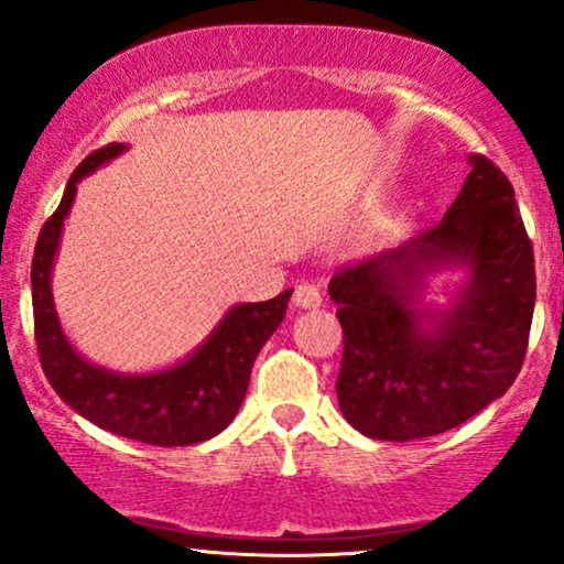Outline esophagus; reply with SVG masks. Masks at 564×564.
<instances>
[{"mask_svg": "<svg viewBox=\"0 0 564 564\" xmlns=\"http://www.w3.org/2000/svg\"><path fill=\"white\" fill-rule=\"evenodd\" d=\"M321 291L313 286V283H302V286L294 289V304L300 310H315L321 307Z\"/></svg>", "mask_w": 564, "mask_h": 564, "instance_id": "34e87169", "label": "esophagus"}]
</instances>
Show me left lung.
Here are the masks:
<instances>
[{
  "mask_svg": "<svg viewBox=\"0 0 564 564\" xmlns=\"http://www.w3.org/2000/svg\"><path fill=\"white\" fill-rule=\"evenodd\" d=\"M462 193L435 228L339 270L328 294L345 332L336 394L360 435L408 443L448 432L514 384L535 307L533 243L514 187L469 156ZM462 269L448 305L429 278Z\"/></svg>",
  "mask_w": 564,
  "mask_h": 564,
  "instance_id": "obj_1",
  "label": "left lung"
}]
</instances>
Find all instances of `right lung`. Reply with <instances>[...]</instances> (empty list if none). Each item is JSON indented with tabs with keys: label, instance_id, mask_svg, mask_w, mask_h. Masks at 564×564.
Returning <instances> with one entry per match:
<instances>
[{
	"label": "right lung",
	"instance_id": "add662e5",
	"mask_svg": "<svg viewBox=\"0 0 564 564\" xmlns=\"http://www.w3.org/2000/svg\"><path fill=\"white\" fill-rule=\"evenodd\" d=\"M127 151L124 142L97 148L70 174L61 206L44 223L31 262L36 349L44 377L79 416L148 445H196L219 435L236 419L251 366L286 315L291 289L268 302L230 307L185 360L151 373H121L89 364L63 334L53 300V264L76 185Z\"/></svg>",
	"mask_w": 564,
	"mask_h": 564
}]
</instances>
